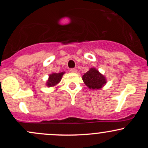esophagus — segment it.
<instances>
[{"mask_svg": "<svg viewBox=\"0 0 148 148\" xmlns=\"http://www.w3.org/2000/svg\"><path fill=\"white\" fill-rule=\"evenodd\" d=\"M70 72L72 73H76L77 72V69H76V68H72V69H70Z\"/></svg>", "mask_w": 148, "mask_h": 148, "instance_id": "obj_1", "label": "esophagus"}]
</instances>
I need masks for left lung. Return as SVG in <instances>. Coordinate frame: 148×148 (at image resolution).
<instances>
[{
	"instance_id": "obj_1",
	"label": "left lung",
	"mask_w": 148,
	"mask_h": 148,
	"mask_svg": "<svg viewBox=\"0 0 148 148\" xmlns=\"http://www.w3.org/2000/svg\"><path fill=\"white\" fill-rule=\"evenodd\" d=\"M84 84L90 89L97 90L106 84V78L96 68H90L82 77Z\"/></svg>"
}]
</instances>
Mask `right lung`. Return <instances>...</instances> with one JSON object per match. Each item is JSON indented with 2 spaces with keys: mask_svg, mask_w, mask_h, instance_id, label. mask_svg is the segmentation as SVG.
Instances as JSON below:
<instances>
[{
  "mask_svg": "<svg viewBox=\"0 0 148 148\" xmlns=\"http://www.w3.org/2000/svg\"><path fill=\"white\" fill-rule=\"evenodd\" d=\"M64 74V72L60 73H53L51 74H49V79L47 82V86L48 87H53L56 86L61 81L62 76Z\"/></svg>",
  "mask_w": 148,
  "mask_h": 148,
  "instance_id": "right-lung-1",
  "label": "right lung"
}]
</instances>
